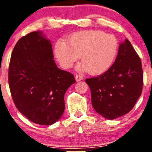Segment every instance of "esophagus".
<instances>
[{
	"label": "esophagus",
	"mask_w": 152,
	"mask_h": 152,
	"mask_svg": "<svg viewBox=\"0 0 152 152\" xmlns=\"http://www.w3.org/2000/svg\"><path fill=\"white\" fill-rule=\"evenodd\" d=\"M75 79H76V81H80L81 80H83V76L80 74H76L75 76Z\"/></svg>",
	"instance_id": "esophagus-1"
}]
</instances>
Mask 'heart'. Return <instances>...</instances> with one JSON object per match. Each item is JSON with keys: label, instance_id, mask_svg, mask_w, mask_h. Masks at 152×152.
I'll list each match as a JSON object with an SVG mask.
<instances>
[{"label": "heart", "instance_id": "1", "mask_svg": "<svg viewBox=\"0 0 152 152\" xmlns=\"http://www.w3.org/2000/svg\"><path fill=\"white\" fill-rule=\"evenodd\" d=\"M118 41L114 36L103 31L88 30L74 33L66 42L58 41L54 53L64 69L72 67L81 56L78 70L88 71L91 75L105 73L112 66L118 52Z\"/></svg>", "mask_w": 152, "mask_h": 152}]
</instances>
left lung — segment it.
Listing matches in <instances>:
<instances>
[{"instance_id":"obj_1","label":"left lung","mask_w":152,"mask_h":152,"mask_svg":"<svg viewBox=\"0 0 152 152\" xmlns=\"http://www.w3.org/2000/svg\"><path fill=\"white\" fill-rule=\"evenodd\" d=\"M94 110L107 119L112 120L133 109L142 94V61L128 39L118 47L115 62L105 73L86 78Z\"/></svg>"}]
</instances>
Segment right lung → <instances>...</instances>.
Listing matches in <instances>:
<instances>
[{"label":"right lung","instance_id":"obj_1","mask_svg":"<svg viewBox=\"0 0 152 152\" xmlns=\"http://www.w3.org/2000/svg\"><path fill=\"white\" fill-rule=\"evenodd\" d=\"M76 83L74 76L57 67L52 45L41 31L18 40L12 52L8 83L15 106L28 119L51 125L65 109L64 94Z\"/></svg>","mask_w":152,"mask_h":152}]
</instances>
